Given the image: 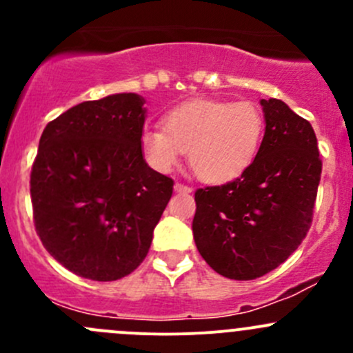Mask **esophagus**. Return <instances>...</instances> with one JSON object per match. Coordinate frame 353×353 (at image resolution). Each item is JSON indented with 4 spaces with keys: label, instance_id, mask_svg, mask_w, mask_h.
<instances>
[{
    "label": "esophagus",
    "instance_id": "obj_1",
    "mask_svg": "<svg viewBox=\"0 0 353 353\" xmlns=\"http://www.w3.org/2000/svg\"><path fill=\"white\" fill-rule=\"evenodd\" d=\"M174 190H176V193H184V194H188V193H191V191H193V188L186 186V184L176 183V184H174Z\"/></svg>",
    "mask_w": 353,
    "mask_h": 353
}]
</instances>
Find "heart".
I'll use <instances>...</instances> for the list:
<instances>
[{
  "label": "heart",
  "instance_id": "b5f03b06",
  "mask_svg": "<svg viewBox=\"0 0 353 353\" xmlns=\"http://www.w3.org/2000/svg\"><path fill=\"white\" fill-rule=\"evenodd\" d=\"M263 134L265 117L252 102L194 99L170 109L162 128H145L140 145L145 160L157 172H170L188 152L199 179L223 184L252 165Z\"/></svg>",
  "mask_w": 353,
  "mask_h": 353
}]
</instances>
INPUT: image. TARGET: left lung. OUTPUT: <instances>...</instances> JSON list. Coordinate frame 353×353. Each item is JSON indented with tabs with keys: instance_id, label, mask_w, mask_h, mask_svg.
I'll return each mask as SVG.
<instances>
[{
	"instance_id": "8db88e82",
	"label": "left lung",
	"mask_w": 353,
	"mask_h": 353,
	"mask_svg": "<svg viewBox=\"0 0 353 353\" xmlns=\"http://www.w3.org/2000/svg\"><path fill=\"white\" fill-rule=\"evenodd\" d=\"M259 104L266 126L252 165L232 183L194 193L199 254L232 280L266 275L299 248L311 227L321 179L318 140L309 121L279 99Z\"/></svg>"
}]
</instances>
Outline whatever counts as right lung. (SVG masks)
<instances>
[{
  "instance_id": "right-lung-1",
  "label": "right lung",
  "mask_w": 353,
  "mask_h": 353,
  "mask_svg": "<svg viewBox=\"0 0 353 353\" xmlns=\"http://www.w3.org/2000/svg\"><path fill=\"white\" fill-rule=\"evenodd\" d=\"M138 94L81 102L46 126L30 174L35 230L74 275L112 282L140 266L174 181L148 167Z\"/></svg>"
}]
</instances>
